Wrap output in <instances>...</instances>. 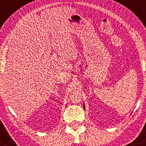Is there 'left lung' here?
Wrapping results in <instances>:
<instances>
[{"label":"left lung","mask_w":146,"mask_h":146,"mask_svg":"<svg viewBox=\"0 0 146 146\" xmlns=\"http://www.w3.org/2000/svg\"><path fill=\"white\" fill-rule=\"evenodd\" d=\"M83 107H84V109H85V105H84V103H83Z\"/></svg>","instance_id":"left-lung-1"}]
</instances>
